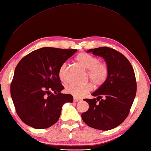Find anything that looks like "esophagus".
Returning a JSON list of instances; mask_svg holds the SVG:
<instances>
[{
	"label": "esophagus",
	"mask_w": 151,
	"mask_h": 151,
	"mask_svg": "<svg viewBox=\"0 0 151 151\" xmlns=\"http://www.w3.org/2000/svg\"><path fill=\"white\" fill-rule=\"evenodd\" d=\"M73 101H75V102H78V101H81V100L80 99H79V98H76V97H74L73 98Z\"/></svg>",
	"instance_id": "esophagus-1"
}]
</instances>
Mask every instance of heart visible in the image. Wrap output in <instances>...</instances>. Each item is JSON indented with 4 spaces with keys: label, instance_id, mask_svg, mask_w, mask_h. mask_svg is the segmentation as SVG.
Instances as JSON below:
<instances>
[{
    "label": "heart",
    "instance_id": "obj_1",
    "mask_svg": "<svg viewBox=\"0 0 151 151\" xmlns=\"http://www.w3.org/2000/svg\"><path fill=\"white\" fill-rule=\"evenodd\" d=\"M77 62L84 68L88 70L87 78L90 79L97 86L104 85L109 76V67L104 62H100L98 58L87 53H81L77 55ZM66 63H63L58 70V76L60 79L65 78ZM93 89V85L91 82L84 84L70 85L66 87L67 93L76 97H82Z\"/></svg>",
    "mask_w": 151,
    "mask_h": 151
}]
</instances>
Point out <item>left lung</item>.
Here are the masks:
<instances>
[{
	"label": "left lung",
	"instance_id": "1",
	"mask_svg": "<svg viewBox=\"0 0 151 151\" xmlns=\"http://www.w3.org/2000/svg\"><path fill=\"white\" fill-rule=\"evenodd\" d=\"M103 57L109 67V76L92 95L93 99H83L88 104L87 111L81 117L88 127L109 130L127 119L137 91L133 67L124 55L114 49L101 47L87 51Z\"/></svg>",
	"mask_w": 151,
	"mask_h": 151
}]
</instances>
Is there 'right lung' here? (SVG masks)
<instances>
[{"label":"right lung","mask_w":151,"mask_h":151,"mask_svg":"<svg viewBox=\"0 0 151 151\" xmlns=\"http://www.w3.org/2000/svg\"><path fill=\"white\" fill-rule=\"evenodd\" d=\"M76 51L42 47L17 64L10 93L17 114L26 124L36 129L50 127L59 119L63 104L73 101L72 95L60 93L64 87L58 70Z\"/></svg>","instance_id":"1"}]
</instances>
